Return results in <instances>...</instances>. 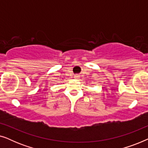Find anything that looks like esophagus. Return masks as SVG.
<instances>
[{
    "label": "esophagus",
    "instance_id": "34e87169",
    "mask_svg": "<svg viewBox=\"0 0 148 148\" xmlns=\"http://www.w3.org/2000/svg\"><path fill=\"white\" fill-rule=\"evenodd\" d=\"M75 77H77V75H75Z\"/></svg>",
    "mask_w": 148,
    "mask_h": 148
}]
</instances>
